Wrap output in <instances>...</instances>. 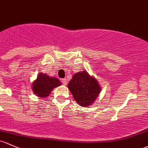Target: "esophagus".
<instances>
[{
  "label": "esophagus",
  "mask_w": 148,
  "mask_h": 148,
  "mask_svg": "<svg viewBox=\"0 0 148 148\" xmlns=\"http://www.w3.org/2000/svg\"><path fill=\"white\" fill-rule=\"evenodd\" d=\"M62 83H63L64 85H67V83H68V80H67V79H66V78L63 79V80H62Z\"/></svg>",
  "instance_id": "1"
}]
</instances>
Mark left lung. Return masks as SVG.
Wrapping results in <instances>:
<instances>
[{
	"mask_svg": "<svg viewBox=\"0 0 148 148\" xmlns=\"http://www.w3.org/2000/svg\"><path fill=\"white\" fill-rule=\"evenodd\" d=\"M68 87L76 102L83 107L94 104L101 92L97 80L86 71L74 74Z\"/></svg>",
	"mask_w": 148,
	"mask_h": 148,
	"instance_id": "obj_1",
	"label": "left lung"
}]
</instances>
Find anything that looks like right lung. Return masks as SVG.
<instances>
[{
  "label": "right lung",
  "mask_w": 148,
  "mask_h": 148,
  "mask_svg": "<svg viewBox=\"0 0 148 148\" xmlns=\"http://www.w3.org/2000/svg\"><path fill=\"white\" fill-rule=\"evenodd\" d=\"M61 85L58 78L50 77L48 75L39 73L35 80L32 82V90L37 97L46 98L51 94V92Z\"/></svg>",
  "instance_id": "obj_1"
}]
</instances>
